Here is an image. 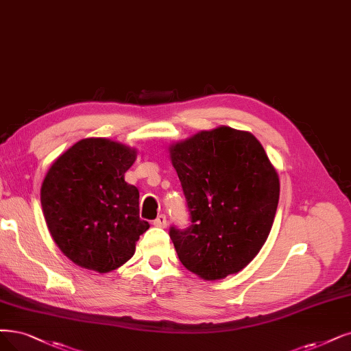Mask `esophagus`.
<instances>
[{
	"label": "esophagus",
	"mask_w": 351,
	"mask_h": 351,
	"mask_svg": "<svg viewBox=\"0 0 351 351\" xmlns=\"http://www.w3.org/2000/svg\"><path fill=\"white\" fill-rule=\"evenodd\" d=\"M153 224L156 226V227H160V228H165L166 227V215H163V214H160L158 218L154 219L153 221Z\"/></svg>",
	"instance_id": "1"
}]
</instances>
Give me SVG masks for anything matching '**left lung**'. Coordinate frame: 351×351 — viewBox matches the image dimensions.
<instances>
[{
	"label": "left lung",
	"mask_w": 351,
	"mask_h": 351,
	"mask_svg": "<svg viewBox=\"0 0 351 351\" xmlns=\"http://www.w3.org/2000/svg\"><path fill=\"white\" fill-rule=\"evenodd\" d=\"M192 226L169 231L179 261L204 280L239 274L274 226L280 182L252 133L219 125L169 146Z\"/></svg>",
	"instance_id": "obj_1"
}]
</instances>
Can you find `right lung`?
<instances>
[{
	"label": "right lung",
	"instance_id": "1",
	"mask_svg": "<svg viewBox=\"0 0 351 351\" xmlns=\"http://www.w3.org/2000/svg\"><path fill=\"white\" fill-rule=\"evenodd\" d=\"M137 150L102 137L82 138L51 163L40 189L51 239L69 261L108 274L133 257L150 224L138 189L124 180Z\"/></svg>",
	"mask_w": 351,
	"mask_h": 351
}]
</instances>
